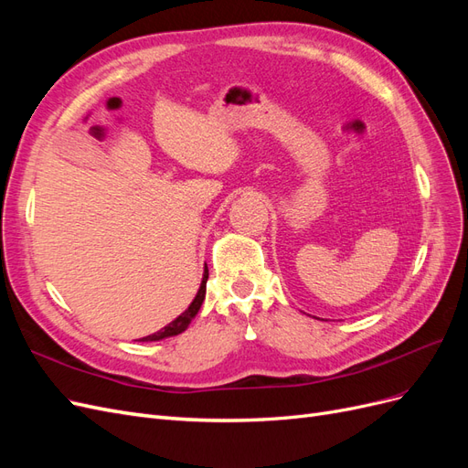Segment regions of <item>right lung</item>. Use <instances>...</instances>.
<instances>
[{
  "instance_id": "1",
  "label": "right lung",
  "mask_w": 468,
  "mask_h": 468,
  "mask_svg": "<svg viewBox=\"0 0 468 468\" xmlns=\"http://www.w3.org/2000/svg\"><path fill=\"white\" fill-rule=\"evenodd\" d=\"M207 279H208V269L205 267V273H203V281H201V287H199V292H197V296L193 299V303L189 304V308L183 313L181 316H177L174 322H169L165 328H162L160 332H155L152 335H146L140 339V342H160V339L164 337H172V335H177L181 332L187 330V325L191 324V320L197 316V313H199V308L205 301V292H207Z\"/></svg>"
}]
</instances>
